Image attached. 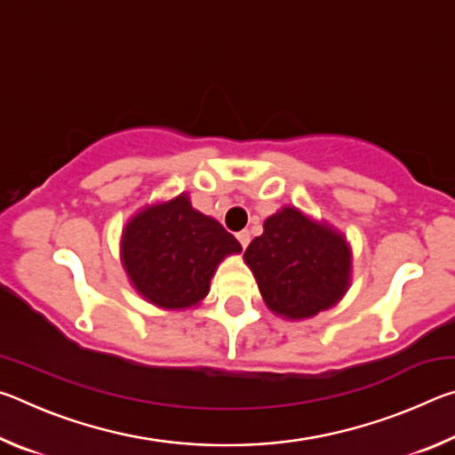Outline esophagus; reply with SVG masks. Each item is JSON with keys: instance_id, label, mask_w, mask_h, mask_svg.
<instances>
[{"instance_id": "obj_1", "label": "esophagus", "mask_w": 455, "mask_h": 455, "mask_svg": "<svg viewBox=\"0 0 455 455\" xmlns=\"http://www.w3.org/2000/svg\"><path fill=\"white\" fill-rule=\"evenodd\" d=\"M236 238H238V243H241L243 249H246V246H249V243H251V233H249V230H241V233L236 235Z\"/></svg>"}]
</instances>
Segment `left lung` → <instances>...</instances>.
<instances>
[{
  "mask_svg": "<svg viewBox=\"0 0 455 455\" xmlns=\"http://www.w3.org/2000/svg\"><path fill=\"white\" fill-rule=\"evenodd\" d=\"M244 263L255 275L268 309L287 321L311 319L335 307L351 287L347 238L327 220L283 206L252 238Z\"/></svg>",
  "mask_w": 455,
  "mask_h": 455,
  "instance_id": "1",
  "label": "left lung"
}]
</instances>
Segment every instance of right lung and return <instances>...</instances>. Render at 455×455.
I'll use <instances>...</instances> for the list:
<instances>
[{"label":"right lung","mask_w":455,"mask_h":455,"mask_svg":"<svg viewBox=\"0 0 455 455\" xmlns=\"http://www.w3.org/2000/svg\"><path fill=\"white\" fill-rule=\"evenodd\" d=\"M243 251L219 220L192 209L187 192L148 204L122 228L120 260L132 289L166 311L196 307L219 265Z\"/></svg>","instance_id":"obj_1"}]
</instances>
